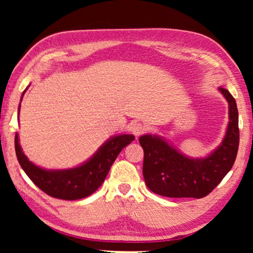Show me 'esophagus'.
<instances>
[{"mask_svg": "<svg viewBox=\"0 0 253 253\" xmlns=\"http://www.w3.org/2000/svg\"><path fill=\"white\" fill-rule=\"evenodd\" d=\"M130 129L132 131V134H134L136 137H138L145 132L146 130V127H145L142 123H134L130 127Z\"/></svg>", "mask_w": 253, "mask_h": 253, "instance_id": "obj_1", "label": "esophagus"}]
</instances>
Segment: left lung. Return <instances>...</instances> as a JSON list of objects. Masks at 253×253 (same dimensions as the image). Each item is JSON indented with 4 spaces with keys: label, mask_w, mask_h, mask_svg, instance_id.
<instances>
[{
    "label": "left lung",
    "mask_w": 253,
    "mask_h": 253,
    "mask_svg": "<svg viewBox=\"0 0 253 253\" xmlns=\"http://www.w3.org/2000/svg\"><path fill=\"white\" fill-rule=\"evenodd\" d=\"M219 90L229 104V124L222 143L209 156L187 157L157 135L139 137L144 179L154 193L168 198H204L232 169L239 147V114L232 95L224 88Z\"/></svg>",
    "instance_id": "obj_1"
}]
</instances>
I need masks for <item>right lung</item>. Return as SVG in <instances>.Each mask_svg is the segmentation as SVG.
Here are the masks:
<instances>
[{
  "instance_id": "obj_1",
  "label": "right lung",
  "mask_w": 253,
  "mask_h": 253,
  "mask_svg": "<svg viewBox=\"0 0 253 253\" xmlns=\"http://www.w3.org/2000/svg\"><path fill=\"white\" fill-rule=\"evenodd\" d=\"M20 107L21 104L19 113ZM134 139L135 136L130 134L110 137L87 162L67 169H45L30 162L20 146L18 134H15L14 145L21 168L41 191L55 199L71 201L87 198L97 191L104 183L118 154Z\"/></svg>"
}]
</instances>
